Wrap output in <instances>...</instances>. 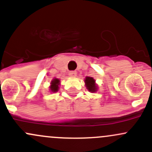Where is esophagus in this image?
<instances>
[{
	"label": "esophagus",
	"mask_w": 152,
	"mask_h": 152,
	"mask_svg": "<svg viewBox=\"0 0 152 152\" xmlns=\"http://www.w3.org/2000/svg\"><path fill=\"white\" fill-rule=\"evenodd\" d=\"M69 76H71V77H75V76H76V71H70L69 72Z\"/></svg>",
	"instance_id": "obj_1"
}]
</instances>
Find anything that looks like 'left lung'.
Segmentation results:
<instances>
[{"instance_id": "left-lung-1", "label": "left lung", "mask_w": 152, "mask_h": 152, "mask_svg": "<svg viewBox=\"0 0 152 152\" xmlns=\"http://www.w3.org/2000/svg\"><path fill=\"white\" fill-rule=\"evenodd\" d=\"M85 84L86 87H87V89L90 91L91 92H95L97 91V86L95 84V81L93 78L92 77H86L85 79Z\"/></svg>"}]
</instances>
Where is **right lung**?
<instances>
[{"instance_id":"right-lung-1","label":"right lung","mask_w":152,"mask_h":152,"mask_svg":"<svg viewBox=\"0 0 152 152\" xmlns=\"http://www.w3.org/2000/svg\"><path fill=\"white\" fill-rule=\"evenodd\" d=\"M60 84V80L57 79H55L52 81L51 82V86H50V89L51 91H52L53 92H57L58 91L59 87L58 85Z\"/></svg>"}]
</instances>
